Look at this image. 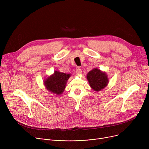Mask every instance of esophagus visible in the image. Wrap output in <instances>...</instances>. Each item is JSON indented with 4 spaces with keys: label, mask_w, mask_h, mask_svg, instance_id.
<instances>
[{
    "label": "esophagus",
    "mask_w": 149,
    "mask_h": 149,
    "mask_svg": "<svg viewBox=\"0 0 149 149\" xmlns=\"http://www.w3.org/2000/svg\"><path fill=\"white\" fill-rule=\"evenodd\" d=\"M81 73H82V70H81V69L79 68H78L76 70V74H77V75H80V74H81Z\"/></svg>",
    "instance_id": "obj_1"
}]
</instances>
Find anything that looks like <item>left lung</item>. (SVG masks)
<instances>
[{"instance_id":"1","label":"left lung","mask_w":149,"mask_h":149,"mask_svg":"<svg viewBox=\"0 0 149 149\" xmlns=\"http://www.w3.org/2000/svg\"><path fill=\"white\" fill-rule=\"evenodd\" d=\"M87 78L91 87L96 91L105 88L109 82L107 74L97 68L90 71L87 74Z\"/></svg>"}]
</instances>
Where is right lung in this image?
<instances>
[{
    "instance_id": "right-lung-1",
    "label": "right lung",
    "mask_w": 149,
    "mask_h": 149,
    "mask_svg": "<svg viewBox=\"0 0 149 149\" xmlns=\"http://www.w3.org/2000/svg\"><path fill=\"white\" fill-rule=\"evenodd\" d=\"M70 74L55 71L52 75L45 81L47 89L57 95L61 94L66 87V84Z\"/></svg>"
}]
</instances>
